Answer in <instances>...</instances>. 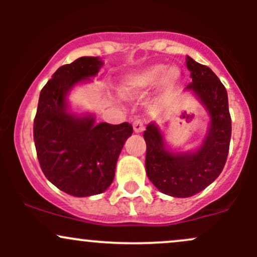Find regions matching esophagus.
<instances>
[{
  "instance_id": "obj_1",
  "label": "esophagus",
  "mask_w": 257,
  "mask_h": 257,
  "mask_svg": "<svg viewBox=\"0 0 257 257\" xmlns=\"http://www.w3.org/2000/svg\"><path fill=\"white\" fill-rule=\"evenodd\" d=\"M144 123L143 120H141V119H136V120L133 121V129L136 133H142V132L144 131Z\"/></svg>"
}]
</instances>
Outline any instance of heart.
I'll use <instances>...</instances> for the list:
<instances>
[{"label":"heart","mask_w":257,"mask_h":257,"mask_svg":"<svg viewBox=\"0 0 257 257\" xmlns=\"http://www.w3.org/2000/svg\"><path fill=\"white\" fill-rule=\"evenodd\" d=\"M179 76L175 69H168L164 64H153L139 71L126 74L121 80V92L125 95L137 94L149 89L153 85L162 83L167 87L174 84Z\"/></svg>","instance_id":"heart-1"}]
</instances>
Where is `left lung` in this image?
I'll return each mask as SVG.
<instances>
[{"label":"left lung","mask_w":257,"mask_h":257,"mask_svg":"<svg viewBox=\"0 0 257 257\" xmlns=\"http://www.w3.org/2000/svg\"><path fill=\"white\" fill-rule=\"evenodd\" d=\"M186 67L191 83L185 90L196 95L210 116L203 143L195 152L173 153L165 147L157 123L148 124L143 134L148 178L158 190L175 198L195 195L219 177L226 163L231 138V118L224 84L209 67L190 57H186Z\"/></svg>","instance_id":"1"}]
</instances>
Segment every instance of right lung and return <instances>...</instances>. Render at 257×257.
<instances>
[{"label":"right lung","mask_w":257,"mask_h":257,"mask_svg":"<svg viewBox=\"0 0 257 257\" xmlns=\"http://www.w3.org/2000/svg\"><path fill=\"white\" fill-rule=\"evenodd\" d=\"M103 66L99 57H80L59 67L42 88L33 123L41 169L59 190L92 196L109 188L116 160L133 133L129 123L95 124L92 114L69 112L67 95L78 83L89 82Z\"/></svg>","instance_id":"right-lung-1"}]
</instances>
